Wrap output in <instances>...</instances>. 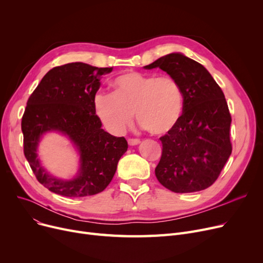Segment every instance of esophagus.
I'll list each match as a JSON object with an SVG mask.
<instances>
[{
  "label": "esophagus",
  "mask_w": 263,
  "mask_h": 263,
  "mask_svg": "<svg viewBox=\"0 0 263 263\" xmlns=\"http://www.w3.org/2000/svg\"><path fill=\"white\" fill-rule=\"evenodd\" d=\"M128 143H129V145H131V146H135V145H139V144L141 143V141H140L139 139H129V140H128Z\"/></svg>",
  "instance_id": "obj_1"
}]
</instances>
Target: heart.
Returning a JSON list of instances; mask_svg holds the SVG:
<instances>
[{"label": "heart", "mask_w": 263, "mask_h": 263, "mask_svg": "<svg viewBox=\"0 0 263 263\" xmlns=\"http://www.w3.org/2000/svg\"><path fill=\"white\" fill-rule=\"evenodd\" d=\"M114 93L95 95L96 114L113 133H122L136 120L151 134L171 132L184 108L181 85L171 76L130 71L115 78Z\"/></svg>", "instance_id": "obj_1"}]
</instances>
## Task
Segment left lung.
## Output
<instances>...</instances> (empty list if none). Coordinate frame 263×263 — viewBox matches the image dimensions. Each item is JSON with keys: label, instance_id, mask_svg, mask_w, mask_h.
<instances>
[{"label": "left lung", "instance_id": "8db88e82", "mask_svg": "<svg viewBox=\"0 0 263 263\" xmlns=\"http://www.w3.org/2000/svg\"><path fill=\"white\" fill-rule=\"evenodd\" d=\"M159 67L175 78L184 96L183 114L164 136L156 167L159 182L175 193L211 186L231 155V115L223 90L209 71L181 53L158 59L146 69Z\"/></svg>", "mask_w": 263, "mask_h": 263}]
</instances>
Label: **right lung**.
<instances>
[{"label":"right lung","mask_w":263,"mask_h":263,"mask_svg":"<svg viewBox=\"0 0 263 263\" xmlns=\"http://www.w3.org/2000/svg\"><path fill=\"white\" fill-rule=\"evenodd\" d=\"M113 68L69 63L52 68L27 100L22 116L23 153L39 183L66 197L98 194L112 181L117 164L128 149L124 137L105 132L96 114L93 98L102 76ZM48 130L67 135L80 154L79 175L72 181L50 176L36 158L40 136Z\"/></svg>","instance_id":"1"}]
</instances>
